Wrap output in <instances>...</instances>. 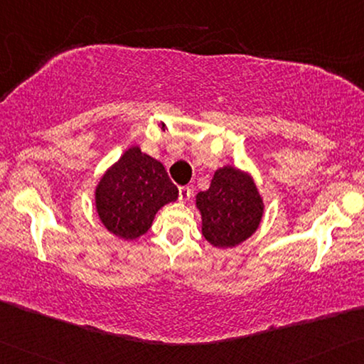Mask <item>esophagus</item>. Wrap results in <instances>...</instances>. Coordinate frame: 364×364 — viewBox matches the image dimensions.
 <instances>
[{
	"label": "esophagus",
	"mask_w": 364,
	"mask_h": 364,
	"mask_svg": "<svg viewBox=\"0 0 364 364\" xmlns=\"http://www.w3.org/2000/svg\"><path fill=\"white\" fill-rule=\"evenodd\" d=\"M192 188L190 187H181L178 188V200L181 201H187L190 200V197H192Z\"/></svg>",
	"instance_id": "esophagus-1"
}]
</instances>
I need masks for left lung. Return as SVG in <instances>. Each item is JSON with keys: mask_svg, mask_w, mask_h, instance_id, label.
<instances>
[{"mask_svg": "<svg viewBox=\"0 0 364 364\" xmlns=\"http://www.w3.org/2000/svg\"><path fill=\"white\" fill-rule=\"evenodd\" d=\"M201 231L215 247H234L259 228L264 203L250 176L231 166L215 172L206 192L197 195Z\"/></svg>", "mask_w": 364, "mask_h": 364, "instance_id": "8db88e82", "label": "left lung"}]
</instances>
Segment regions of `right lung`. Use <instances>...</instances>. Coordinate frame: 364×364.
<instances>
[{"label":"right lung","mask_w":364,"mask_h":364,"mask_svg":"<svg viewBox=\"0 0 364 364\" xmlns=\"http://www.w3.org/2000/svg\"><path fill=\"white\" fill-rule=\"evenodd\" d=\"M177 195L164 166L133 146L100 178L96 206L110 232L136 239L151 228L161 206L176 201Z\"/></svg>","instance_id":"add662e5"}]
</instances>
